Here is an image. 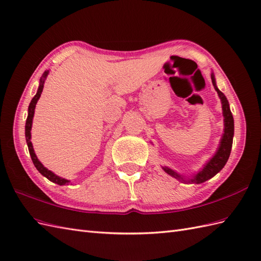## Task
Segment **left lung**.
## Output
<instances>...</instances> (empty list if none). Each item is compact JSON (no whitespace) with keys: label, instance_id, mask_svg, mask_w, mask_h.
<instances>
[{"label":"left lung","instance_id":"1","mask_svg":"<svg viewBox=\"0 0 261 261\" xmlns=\"http://www.w3.org/2000/svg\"><path fill=\"white\" fill-rule=\"evenodd\" d=\"M211 77H212V83H213L214 88H215L220 100H222L223 116H224V133H223L222 140H220V143H219L218 149L215 153V155H214L210 160V161L206 163V165H204V168L192 178L185 179L181 174H178V173L174 172L173 170L166 168V166L165 168H163V170L168 173L169 175L175 177V178L179 179V181H183V182L199 184V183H203V182L207 181V179L212 178L224 168L226 162L228 161L229 155H230L231 145H232V137H233V118H232L231 111L229 108L228 100H227L224 93L217 88L214 73H212Z\"/></svg>","mask_w":261,"mask_h":261}]
</instances>
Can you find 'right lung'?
<instances>
[{
  "mask_svg": "<svg viewBox=\"0 0 261 261\" xmlns=\"http://www.w3.org/2000/svg\"><path fill=\"white\" fill-rule=\"evenodd\" d=\"M47 75H48V70L43 73L41 80H39V86H38L36 95L34 96V98L32 99V101L29 106V115H28V119H26V124H25V138H26V143H28V146H29V151H30V154L32 158V161H33V163H34L37 171L45 177H47L50 182L56 183L58 185H66V184H68L70 181H68V179H66V178H63V177H59L56 174H54L51 171H49L48 169H46L45 166L41 162H39V160L37 159L35 152H34V149H33V144L31 142V130H32L33 117H34L35 107H36V103L38 101L39 97H41V93L44 88L45 79H46V77H47Z\"/></svg>",
  "mask_w": 261,
  "mask_h": 261,
  "instance_id": "obj_1",
  "label": "right lung"
}]
</instances>
